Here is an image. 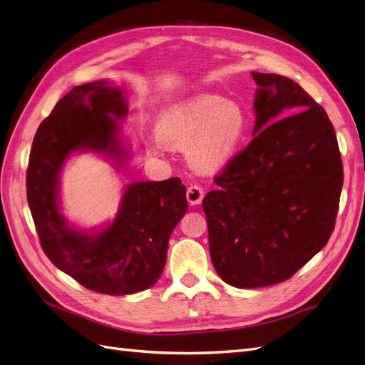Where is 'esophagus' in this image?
<instances>
[{
	"label": "esophagus",
	"instance_id": "34e87169",
	"mask_svg": "<svg viewBox=\"0 0 365 365\" xmlns=\"http://www.w3.org/2000/svg\"><path fill=\"white\" fill-rule=\"evenodd\" d=\"M185 196H187V201H189L190 205H196L204 200V189L200 184H192L187 187Z\"/></svg>",
	"mask_w": 365,
	"mask_h": 365
}]
</instances>
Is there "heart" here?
I'll use <instances>...</instances> for the list:
<instances>
[{
	"label": "heart",
	"mask_w": 365,
	"mask_h": 365,
	"mask_svg": "<svg viewBox=\"0 0 365 365\" xmlns=\"http://www.w3.org/2000/svg\"><path fill=\"white\" fill-rule=\"evenodd\" d=\"M158 138L148 149L160 152L163 143L187 148L196 169L213 170L228 161L247 135L248 115L242 105L220 96L202 94L164 109L157 120Z\"/></svg>",
	"instance_id": "obj_1"
}]
</instances>
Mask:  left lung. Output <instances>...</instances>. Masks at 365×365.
Here are the masks:
<instances>
[{
	"mask_svg": "<svg viewBox=\"0 0 365 365\" xmlns=\"http://www.w3.org/2000/svg\"><path fill=\"white\" fill-rule=\"evenodd\" d=\"M252 79L256 135L202 201L215 269L236 288L280 283L304 267L332 235L342 189L323 106L288 77L252 71Z\"/></svg>",
	"mask_w": 365,
	"mask_h": 365,
	"instance_id": "1",
	"label": "left lung"
}]
</instances>
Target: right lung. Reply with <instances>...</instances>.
Listing matches in <instances>:
<instances>
[{"label": "right lung", "mask_w": 365, "mask_h": 365, "mask_svg": "<svg viewBox=\"0 0 365 365\" xmlns=\"http://www.w3.org/2000/svg\"><path fill=\"white\" fill-rule=\"evenodd\" d=\"M126 114L123 93L105 81L74 86L39 125L26 175L27 201L46 256L86 289L108 295L134 294L157 283L169 237L187 212L185 185L169 178L132 182L115 220L97 236L65 222L58 205L63 161L77 149L113 160L126 157L113 118Z\"/></svg>", "instance_id": "right-lung-1"}]
</instances>
